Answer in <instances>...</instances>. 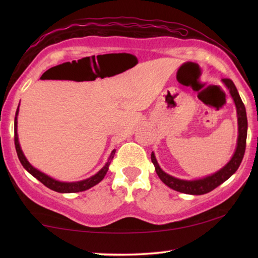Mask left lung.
<instances>
[{
  "instance_id": "left-lung-1",
  "label": "left lung",
  "mask_w": 258,
  "mask_h": 258,
  "mask_svg": "<svg viewBox=\"0 0 258 258\" xmlns=\"http://www.w3.org/2000/svg\"><path fill=\"white\" fill-rule=\"evenodd\" d=\"M223 83L228 87L231 95H232L233 101L237 107V113H238V126H239V137H238V146L237 150H235L234 155L228 164H226L223 168L220 169L217 173L213 174L211 176H207L202 180L196 181H185L180 180V178L173 177L168 174H166L163 169L159 167L158 163L155 158V155L151 154V161L155 165V169L157 175L163 181L166 185L171 187V189L182 192V194L186 195H205L211 192L215 189L222 183L225 182L228 178L237 172L240 164H241L244 150H246V140H247V128H248V121H247V115H246V108L242 102L241 98L238 93V90L233 82L229 80V78H223Z\"/></svg>"
}]
</instances>
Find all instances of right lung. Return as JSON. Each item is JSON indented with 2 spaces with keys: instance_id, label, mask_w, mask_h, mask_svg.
<instances>
[{
  "instance_id": "obj_1",
  "label": "right lung",
  "mask_w": 258,
  "mask_h": 258,
  "mask_svg": "<svg viewBox=\"0 0 258 258\" xmlns=\"http://www.w3.org/2000/svg\"><path fill=\"white\" fill-rule=\"evenodd\" d=\"M18 109H19V107H18ZM18 109H17L16 117H15V146H16V151H17V155H18V158L20 160L21 165H23L26 168V171H28V173L32 174L34 177H36L38 181L43 183L45 186L49 187V189L56 191V192H60V194H73V192H82V191L89 190L90 187L94 186L95 184H98L99 182L102 181V178L104 177V175H106L108 172L109 165H110V163H111L113 155H115V152H116L115 149L111 151L110 157H109V159H108V163L103 166V168L101 169V171H99L97 174H95V175H93L90 178H86V180H84V181L73 182V183L59 182V181L53 180V178H51L50 176L45 175V174H43L42 172L37 171L36 168H34L33 166L28 163L27 159H26V157L24 156L23 151H21L20 146H19L18 134H17V115H18Z\"/></svg>"
}]
</instances>
